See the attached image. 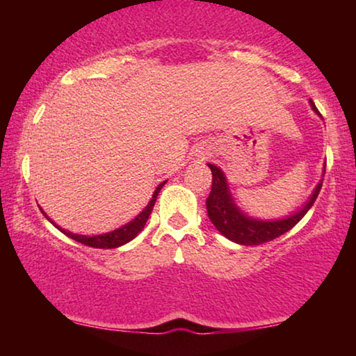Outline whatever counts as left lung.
Returning a JSON list of instances; mask_svg holds the SVG:
<instances>
[{"label": "left lung", "mask_w": 356, "mask_h": 356, "mask_svg": "<svg viewBox=\"0 0 356 356\" xmlns=\"http://www.w3.org/2000/svg\"><path fill=\"white\" fill-rule=\"evenodd\" d=\"M309 104L311 108L316 113H319L314 102L309 100ZM209 168L212 172V189L206 201L207 216L213 223V227L223 236L228 238L230 241L238 243V245L245 246L262 245V243L275 240L277 236L291 230L306 216V212L313 206L321 188H323V179H321L313 194H311V197L308 199V202L298 212L291 213L290 217L280 218V220H257V218L248 217L246 213H243L238 209L230 194V189H228L227 178L222 170L212 163H209Z\"/></svg>", "instance_id": "1"}]
</instances>
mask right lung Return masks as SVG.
I'll list each match as a JSON object with an SVG mask.
<instances>
[{"mask_svg": "<svg viewBox=\"0 0 356 356\" xmlns=\"http://www.w3.org/2000/svg\"><path fill=\"white\" fill-rule=\"evenodd\" d=\"M165 183H167V181L160 183L159 186L155 188V191L152 194V199H150V202L147 204V206H145V209L139 213V216H136L133 220L126 223V225L116 228V230H113V232L104 233V235H94V236L76 235V233H71V232L65 230V228H60L58 225H55V222L50 220V218H48V216L42 211V209H40V211H42L43 216H45L48 220H50L53 225L58 228V230H60L61 233H65L66 236L72 238V240L79 241V243H82V245L90 246V248H102V250H111V248L123 246V245H126V243H129L131 240H133V238L138 236V233L143 230L144 225H145V222H147L150 212H152V209H154V204H155V201H157V196H159L160 189L163 188Z\"/></svg>", "mask_w": 356, "mask_h": 356, "instance_id": "add662e5", "label": "right lung"}]
</instances>
